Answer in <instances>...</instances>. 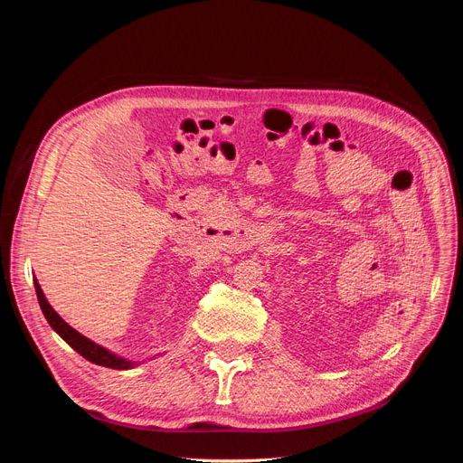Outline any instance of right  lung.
<instances>
[{
  "label": "right lung",
  "instance_id": "obj_1",
  "mask_svg": "<svg viewBox=\"0 0 463 463\" xmlns=\"http://www.w3.org/2000/svg\"><path fill=\"white\" fill-rule=\"evenodd\" d=\"M34 288H36V296H38V303H40V309L44 313L46 320L50 322V326L58 332L61 338L71 345L77 354H80L85 359L96 363V365H102V367H109V369H129L131 363L125 361L121 357H116L114 354L106 352L104 347L96 345L94 342H90L85 335H80L77 330H73L71 326L67 325V322L52 309V305L48 303V299L44 298V293L40 289V284L34 279Z\"/></svg>",
  "mask_w": 463,
  "mask_h": 463
}]
</instances>
